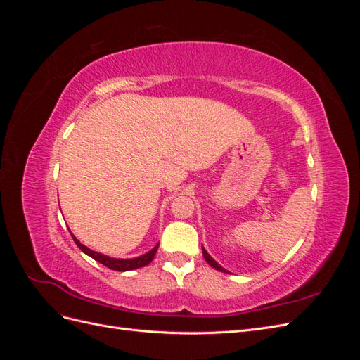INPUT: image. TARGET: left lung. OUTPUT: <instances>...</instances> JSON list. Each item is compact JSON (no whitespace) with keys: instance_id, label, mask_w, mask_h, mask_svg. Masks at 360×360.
<instances>
[{"instance_id":"obj_1","label":"left lung","mask_w":360,"mask_h":360,"mask_svg":"<svg viewBox=\"0 0 360 360\" xmlns=\"http://www.w3.org/2000/svg\"><path fill=\"white\" fill-rule=\"evenodd\" d=\"M202 255H204V258H205V261H207V263H209L213 269H216V270H219V271H225V274H230V271H228V270H225L222 266H219V264H217L216 263V261L209 255V252H207V250L202 248Z\"/></svg>"}]
</instances>
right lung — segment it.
<instances>
[{
    "mask_svg": "<svg viewBox=\"0 0 360 360\" xmlns=\"http://www.w3.org/2000/svg\"><path fill=\"white\" fill-rule=\"evenodd\" d=\"M70 234H72V233H70ZM72 237H73L75 243L78 245V248L82 250L84 254L91 257V258L96 259V261H99L101 264H103V266H106V267H110V269H112V270H118V271H127V270H134V269H139V267H144V266L150 264L151 259L155 258V255H156V252H158V248H159V243H158L153 249L148 250V252L144 254V255L136 257V258L122 259V258H112V257H108V255L96 252V250H91L90 248H86L85 245H82L73 234H72Z\"/></svg>",
    "mask_w": 360,
    "mask_h": 360,
    "instance_id": "obj_1",
    "label": "right lung"
}]
</instances>
